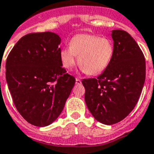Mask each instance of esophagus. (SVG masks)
<instances>
[{"instance_id":"1","label":"esophagus","mask_w":154,"mask_h":154,"mask_svg":"<svg viewBox=\"0 0 154 154\" xmlns=\"http://www.w3.org/2000/svg\"><path fill=\"white\" fill-rule=\"evenodd\" d=\"M75 83H76V84H77V85H80V84H81V83H82V82H81V80H80L79 79L77 78V79H75Z\"/></svg>"}]
</instances>
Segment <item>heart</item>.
<instances>
[{
    "label": "heart",
    "instance_id": "obj_1",
    "mask_svg": "<svg viewBox=\"0 0 154 154\" xmlns=\"http://www.w3.org/2000/svg\"><path fill=\"white\" fill-rule=\"evenodd\" d=\"M114 53L112 42L107 38L82 34L71 39L70 47L60 52V60L63 68L71 69L78 57L79 68L87 75H95L105 71L111 61Z\"/></svg>",
    "mask_w": 154,
    "mask_h": 154
}]
</instances>
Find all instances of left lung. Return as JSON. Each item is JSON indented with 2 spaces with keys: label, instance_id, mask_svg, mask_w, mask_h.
<instances>
[{
  "label": "left lung",
  "instance_id": "obj_1",
  "mask_svg": "<svg viewBox=\"0 0 154 154\" xmlns=\"http://www.w3.org/2000/svg\"><path fill=\"white\" fill-rule=\"evenodd\" d=\"M111 61L97 79L82 80L85 101L93 116L112 125L124 120L136 105L146 79L144 54L127 31L114 30Z\"/></svg>",
  "mask_w": 154,
  "mask_h": 154
}]
</instances>
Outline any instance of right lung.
Returning a JSON list of instances; mask_svg holds the SVG:
<instances>
[{"label": "right lung", "mask_w": 154, "mask_h": 154, "mask_svg": "<svg viewBox=\"0 0 154 154\" xmlns=\"http://www.w3.org/2000/svg\"><path fill=\"white\" fill-rule=\"evenodd\" d=\"M60 41L49 31L26 34L6 60V80L14 105L37 127L49 125L59 116L75 82L62 68Z\"/></svg>", "instance_id": "obj_1"}]
</instances>
